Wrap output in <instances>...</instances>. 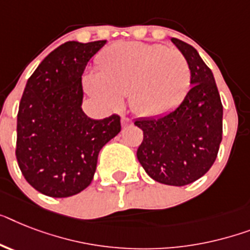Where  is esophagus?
Masks as SVG:
<instances>
[{
    "mask_svg": "<svg viewBox=\"0 0 250 250\" xmlns=\"http://www.w3.org/2000/svg\"><path fill=\"white\" fill-rule=\"evenodd\" d=\"M130 124H131L130 119H127V117H121V125H123V127H127Z\"/></svg>",
    "mask_w": 250,
    "mask_h": 250,
    "instance_id": "34e87169",
    "label": "esophagus"
}]
</instances>
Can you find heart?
<instances>
[{"label": "heart", "mask_w": 250, "mask_h": 250, "mask_svg": "<svg viewBox=\"0 0 250 250\" xmlns=\"http://www.w3.org/2000/svg\"><path fill=\"white\" fill-rule=\"evenodd\" d=\"M98 73L84 76L93 98L119 107L129 96L130 107L140 116L156 117L174 110L190 89L191 73L183 53L162 44L120 42L98 57Z\"/></svg>", "instance_id": "obj_1"}]
</instances>
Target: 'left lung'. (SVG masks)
<instances>
[{
    "label": "left lung",
    "instance_id": "8db88e82",
    "mask_svg": "<svg viewBox=\"0 0 250 250\" xmlns=\"http://www.w3.org/2000/svg\"><path fill=\"white\" fill-rule=\"evenodd\" d=\"M187 59L191 88L184 101L164 116L139 119L143 142L137 157L148 175L161 184L194 183L212 167L222 140V103L213 74L197 49L171 38Z\"/></svg>",
    "mask_w": 250,
    "mask_h": 250
}]
</instances>
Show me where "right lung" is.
Returning <instances> with one entry per match:
<instances>
[{"instance_id":"right-lung-1","label":"right lung","mask_w":250,"mask_h":250,"mask_svg":"<svg viewBox=\"0 0 250 250\" xmlns=\"http://www.w3.org/2000/svg\"><path fill=\"white\" fill-rule=\"evenodd\" d=\"M107 41H70L47 56L26 82L18 112L16 160L36 190L66 198L92 183L100 150L120 133V116L84 113L82 75Z\"/></svg>"}]
</instances>
